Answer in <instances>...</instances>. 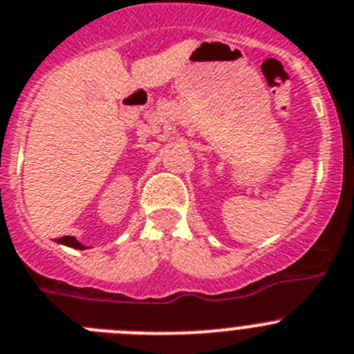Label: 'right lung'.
I'll list each match as a JSON object with an SVG mask.
<instances>
[{"label": "right lung", "mask_w": 354, "mask_h": 354, "mask_svg": "<svg viewBox=\"0 0 354 354\" xmlns=\"http://www.w3.org/2000/svg\"><path fill=\"white\" fill-rule=\"evenodd\" d=\"M59 243H62V245H66V247H71V248H78V250H85V245H82L80 243L78 240H76V238L74 236H62V238H59Z\"/></svg>", "instance_id": "right-lung-1"}]
</instances>
